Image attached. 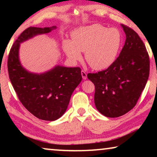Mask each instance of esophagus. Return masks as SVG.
<instances>
[{
    "mask_svg": "<svg viewBox=\"0 0 157 157\" xmlns=\"http://www.w3.org/2000/svg\"><path fill=\"white\" fill-rule=\"evenodd\" d=\"M81 76H82V78L83 79H86L87 78V74L86 73V71H81Z\"/></svg>",
    "mask_w": 157,
    "mask_h": 157,
    "instance_id": "34e87169",
    "label": "esophagus"
}]
</instances>
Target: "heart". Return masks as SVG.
Listing matches in <instances>:
<instances>
[{
    "label": "heart",
    "instance_id": "heart-1",
    "mask_svg": "<svg viewBox=\"0 0 157 157\" xmlns=\"http://www.w3.org/2000/svg\"><path fill=\"white\" fill-rule=\"evenodd\" d=\"M71 38L63 42L66 56L75 61L85 52L86 61L95 70L105 69L116 61L122 40L119 30L101 24L79 27L73 31Z\"/></svg>",
    "mask_w": 157,
    "mask_h": 157
}]
</instances>
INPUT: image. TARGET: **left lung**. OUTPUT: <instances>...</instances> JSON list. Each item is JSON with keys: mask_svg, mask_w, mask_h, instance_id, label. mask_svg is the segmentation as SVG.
Listing matches in <instances>:
<instances>
[{"mask_svg": "<svg viewBox=\"0 0 157 157\" xmlns=\"http://www.w3.org/2000/svg\"><path fill=\"white\" fill-rule=\"evenodd\" d=\"M126 34L119 57L107 68L87 77L95 86L94 103L106 117H121L134 108L149 75L147 48L134 30L121 24Z\"/></svg>", "mask_w": 157, "mask_h": 157, "instance_id": "left-lung-1", "label": "left lung"}]
</instances>
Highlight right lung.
<instances>
[{
    "label": "right lung",
    "mask_w": 157,
    "mask_h": 157,
    "mask_svg": "<svg viewBox=\"0 0 157 157\" xmlns=\"http://www.w3.org/2000/svg\"><path fill=\"white\" fill-rule=\"evenodd\" d=\"M56 29V25L28 28L16 40L8 59V75L19 100L29 112L45 121H55L66 112L73 92L82 80L81 70L57 65L42 74L30 72L21 65L19 48L21 43Z\"/></svg>",
    "instance_id": "obj_1"
}]
</instances>
